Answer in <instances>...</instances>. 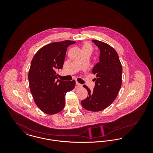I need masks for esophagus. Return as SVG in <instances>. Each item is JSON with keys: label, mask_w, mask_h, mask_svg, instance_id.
I'll use <instances>...</instances> for the list:
<instances>
[{"label": "esophagus", "mask_w": 153, "mask_h": 153, "mask_svg": "<svg viewBox=\"0 0 153 153\" xmlns=\"http://www.w3.org/2000/svg\"><path fill=\"white\" fill-rule=\"evenodd\" d=\"M76 85L78 86V87H81L82 86V85L81 84H80L79 82H78L77 81H76Z\"/></svg>", "instance_id": "1"}]
</instances>
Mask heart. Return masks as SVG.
<instances>
[{"instance_id": "b5f03b06", "label": "heart", "mask_w": 153, "mask_h": 153, "mask_svg": "<svg viewBox=\"0 0 153 153\" xmlns=\"http://www.w3.org/2000/svg\"><path fill=\"white\" fill-rule=\"evenodd\" d=\"M82 51H92V46L91 44L89 42H85L84 43L82 48Z\"/></svg>"}]
</instances>
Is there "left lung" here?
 Segmentation results:
<instances>
[{"mask_svg":"<svg viewBox=\"0 0 153 153\" xmlns=\"http://www.w3.org/2000/svg\"><path fill=\"white\" fill-rule=\"evenodd\" d=\"M92 42L99 48V62L92 69L96 75L95 86L88 91L87 97L81 101L84 108L97 112L107 108L115 100L122 86V66L116 51L108 44L93 39Z\"/></svg>","mask_w":153,"mask_h":153,"instance_id":"obj_1","label":"left lung"}]
</instances>
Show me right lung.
Returning a JSON list of instances; mask_svg holds the SVG:
<instances>
[{
  "label": "right lung",
  "instance_id": "1",
  "mask_svg": "<svg viewBox=\"0 0 153 153\" xmlns=\"http://www.w3.org/2000/svg\"><path fill=\"white\" fill-rule=\"evenodd\" d=\"M75 43L66 40L46 45L32 59L28 74L30 90L36 105L46 114L64 109L66 94L75 87L74 80H56V71L63 67L67 48Z\"/></svg>",
  "mask_w": 153,
  "mask_h": 153
}]
</instances>
